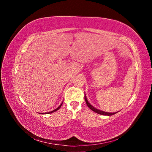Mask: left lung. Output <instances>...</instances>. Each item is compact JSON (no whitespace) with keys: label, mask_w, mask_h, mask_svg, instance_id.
<instances>
[{"label":"left lung","mask_w":152,"mask_h":152,"mask_svg":"<svg viewBox=\"0 0 152 152\" xmlns=\"http://www.w3.org/2000/svg\"><path fill=\"white\" fill-rule=\"evenodd\" d=\"M84 99H85V101H86V103L87 104V106H88L92 110H93L94 112L98 113V114H101V115H107V116H110V115H113L116 114V113H117H117H107V112L102 111V110H99V109H96V108H94L93 106H92V105L89 103L88 101H87L86 94H84Z\"/></svg>","instance_id":"left-lung-1"}]
</instances>
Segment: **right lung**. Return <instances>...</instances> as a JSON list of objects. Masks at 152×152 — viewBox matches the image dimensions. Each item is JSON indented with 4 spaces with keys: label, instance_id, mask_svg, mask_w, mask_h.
<instances>
[{
    "label": "right lung",
    "instance_id": "obj_1",
    "mask_svg": "<svg viewBox=\"0 0 152 152\" xmlns=\"http://www.w3.org/2000/svg\"><path fill=\"white\" fill-rule=\"evenodd\" d=\"M62 103H63V102H61V104L60 105V106H59L57 109H54V110H53L52 111H50V112H48V113H45V114H50V113H53V112H55V111H56V110H58L59 109H60V108L61 107V105H62ZM43 114V113H42Z\"/></svg>",
    "mask_w": 152,
    "mask_h": 152
}]
</instances>
